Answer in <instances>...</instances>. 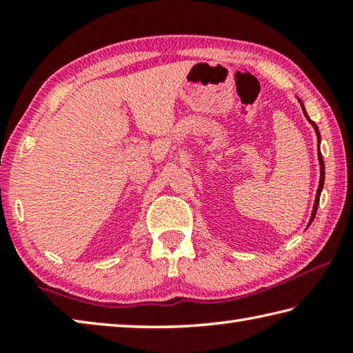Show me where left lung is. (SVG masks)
I'll return each instance as SVG.
<instances>
[{"mask_svg":"<svg viewBox=\"0 0 353 353\" xmlns=\"http://www.w3.org/2000/svg\"><path fill=\"white\" fill-rule=\"evenodd\" d=\"M301 104H302V103H301ZM302 109H303V104H302ZM303 113H305V117H307L308 121L312 123V126H313V128H314V130H316V135H318V141L321 143V135H319V129H318V126H316V124L312 121V119L308 118V115H307L305 109H303ZM318 157H319V165H321V181H319V188H318V193H316V201H314L313 213H312V218H310V223H308V225L313 223V219H314V214H316V212H318L319 198H321V191H322V187H324V176H325V168H324V160H322V154H321V151L318 152Z\"/></svg>","mask_w":353,"mask_h":353,"instance_id":"left-lung-1","label":"left lung"}]
</instances>
